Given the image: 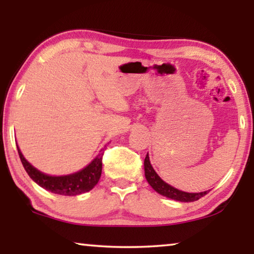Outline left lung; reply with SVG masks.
Instances as JSON below:
<instances>
[{
    "mask_svg": "<svg viewBox=\"0 0 254 254\" xmlns=\"http://www.w3.org/2000/svg\"><path fill=\"white\" fill-rule=\"evenodd\" d=\"M144 175H145V178L148 180L149 185H150L156 192L162 194V195H164L166 197H170V199L172 200L182 201V202H193V201L199 200L200 197L206 195L208 192V190H206V192H200V193L183 192V190H177L171 185H169V184L163 182L161 177L156 173L154 168L151 166L148 155L145 156L144 158Z\"/></svg>",
    "mask_w": 254,
    "mask_h": 254,
    "instance_id": "1",
    "label": "left lung"
}]
</instances>
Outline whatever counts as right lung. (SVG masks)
I'll list each match as a JSON object with an SVG mask.
<instances>
[{"mask_svg":"<svg viewBox=\"0 0 254 254\" xmlns=\"http://www.w3.org/2000/svg\"><path fill=\"white\" fill-rule=\"evenodd\" d=\"M17 150H18L20 162H22L24 169H25L27 175L30 176V178L43 189L50 190L52 193L60 194V195L71 196L89 192L90 190H92L97 185V183L99 182L100 175H102L104 149H102L99 155L81 171L61 177L48 176L40 172L39 170L33 168L24 158L18 147H17Z\"/></svg>","mask_w":254,"mask_h":254,"instance_id":"add662e5","label":"right lung"}]
</instances>
